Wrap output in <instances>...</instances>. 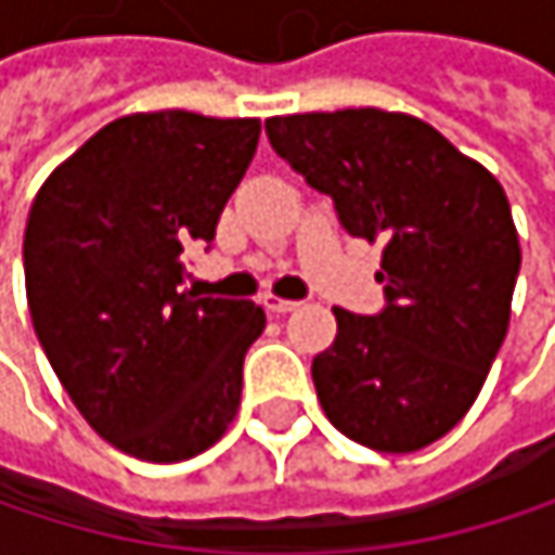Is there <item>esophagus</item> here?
<instances>
[{"label":"esophagus","instance_id":"obj_1","mask_svg":"<svg viewBox=\"0 0 555 555\" xmlns=\"http://www.w3.org/2000/svg\"><path fill=\"white\" fill-rule=\"evenodd\" d=\"M263 308H267L270 314H288V311H295V308H298V301H292V298H279V295H263Z\"/></svg>","mask_w":555,"mask_h":555}]
</instances>
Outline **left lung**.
<instances>
[{
    "label": "left lung",
    "instance_id": "8db88e82",
    "mask_svg": "<svg viewBox=\"0 0 555 555\" xmlns=\"http://www.w3.org/2000/svg\"><path fill=\"white\" fill-rule=\"evenodd\" d=\"M279 157L331 195L350 237L386 241L376 314L334 308L311 379L327 421L379 453L460 424L507 334L520 270L499 179L421 118L347 108L267 121Z\"/></svg>",
    "mask_w": 555,
    "mask_h": 555
}]
</instances>
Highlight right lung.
I'll return each mask as SVG.
<instances>
[{
    "instance_id": "obj_1",
    "label": "right lung",
    "mask_w": 555,
    "mask_h": 555,
    "mask_svg": "<svg viewBox=\"0 0 555 555\" xmlns=\"http://www.w3.org/2000/svg\"><path fill=\"white\" fill-rule=\"evenodd\" d=\"M257 118L125 115L41 185L25 228V288L56 379L112 447L179 463L241 404L263 334L254 301L182 292L257 154Z\"/></svg>"
}]
</instances>
